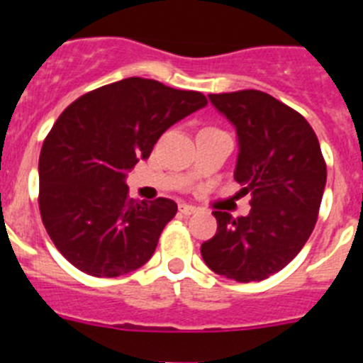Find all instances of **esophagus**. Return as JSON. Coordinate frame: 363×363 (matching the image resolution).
Wrapping results in <instances>:
<instances>
[{
	"mask_svg": "<svg viewBox=\"0 0 363 363\" xmlns=\"http://www.w3.org/2000/svg\"><path fill=\"white\" fill-rule=\"evenodd\" d=\"M196 207H194V205H187V203H182L179 205V213L182 214H185V216H191V214H194L196 213Z\"/></svg>",
	"mask_w": 363,
	"mask_h": 363,
	"instance_id": "obj_1",
	"label": "esophagus"
}]
</instances>
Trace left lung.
<instances>
[{
    "mask_svg": "<svg viewBox=\"0 0 363 363\" xmlns=\"http://www.w3.org/2000/svg\"><path fill=\"white\" fill-rule=\"evenodd\" d=\"M209 99L236 129L234 179L252 200L247 216L214 211L218 230L201 243V258L229 280H265L301 251L318 218L327 179L318 138L301 114L262 91Z\"/></svg>",
    "mask_w": 363,
    "mask_h": 363,
    "instance_id": "left-lung-1",
    "label": "left lung"
}]
</instances>
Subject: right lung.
Listing matches in <instances>:
<instances>
[{
    "mask_svg": "<svg viewBox=\"0 0 363 363\" xmlns=\"http://www.w3.org/2000/svg\"><path fill=\"white\" fill-rule=\"evenodd\" d=\"M207 105L201 92L127 78L86 92L57 118L40 154V213L74 267L114 278L142 267L178 205L129 198L127 172L169 127Z\"/></svg>",
    "mask_w": 363,
    "mask_h": 363,
    "instance_id": "1",
    "label": "right lung"
}]
</instances>
